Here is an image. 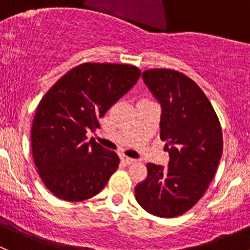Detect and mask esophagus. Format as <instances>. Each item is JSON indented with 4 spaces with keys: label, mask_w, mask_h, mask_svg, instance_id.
Segmentation results:
<instances>
[{
    "label": "esophagus",
    "mask_w": 250,
    "mask_h": 250,
    "mask_svg": "<svg viewBox=\"0 0 250 250\" xmlns=\"http://www.w3.org/2000/svg\"><path fill=\"white\" fill-rule=\"evenodd\" d=\"M121 160L123 161L125 163H127V165H133V163L137 162V160H134V158H130V157H127V156H121Z\"/></svg>",
    "instance_id": "34e87169"
}]
</instances>
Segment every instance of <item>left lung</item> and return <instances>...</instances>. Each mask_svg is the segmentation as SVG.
<instances>
[{"mask_svg": "<svg viewBox=\"0 0 250 250\" xmlns=\"http://www.w3.org/2000/svg\"><path fill=\"white\" fill-rule=\"evenodd\" d=\"M144 83L161 104V139L168 167L147 163L135 198L147 213L174 218L192 208L208 188L223 155L219 118L191 78L169 69L143 72Z\"/></svg>", "mask_w": 250, "mask_h": 250, "instance_id": "8db88e82", "label": "left lung"}]
</instances>
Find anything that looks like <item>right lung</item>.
Returning <instances> with one entry per match:
<instances>
[{
  "label": "right lung",
  "instance_id": "obj_1",
  "mask_svg": "<svg viewBox=\"0 0 250 250\" xmlns=\"http://www.w3.org/2000/svg\"><path fill=\"white\" fill-rule=\"evenodd\" d=\"M138 67L84 62L70 70L46 93L31 128L32 157L48 190L69 202L98 195L117 169L115 151L87 132L139 80Z\"/></svg>",
  "mask_w": 250,
  "mask_h": 250
}]
</instances>
